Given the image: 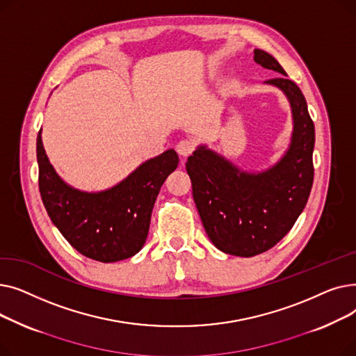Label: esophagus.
I'll use <instances>...</instances> for the list:
<instances>
[{
	"label": "esophagus",
	"mask_w": 356,
	"mask_h": 356,
	"mask_svg": "<svg viewBox=\"0 0 356 356\" xmlns=\"http://www.w3.org/2000/svg\"><path fill=\"white\" fill-rule=\"evenodd\" d=\"M176 149L177 153L181 156V157H188L193 153L195 149V143L192 140H180L176 145Z\"/></svg>",
	"instance_id": "1"
}]
</instances>
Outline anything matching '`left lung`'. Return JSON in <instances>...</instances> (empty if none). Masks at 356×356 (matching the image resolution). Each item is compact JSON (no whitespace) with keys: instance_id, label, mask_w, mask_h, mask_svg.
Here are the masks:
<instances>
[{"instance_id":"left-lung-1","label":"left lung","mask_w":356,"mask_h":356,"mask_svg":"<svg viewBox=\"0 0 356 356\" xmlns=\"http://www.w3.org/2000/svg\"><path fill=\"white\" fill-rule=\"evenodd\" d=\"M254 60L282 76L264 83L287 97L293 133L284 156L263 172L241 170L231 160L199 145L186 163L193 199L212 244L225 254L254 257L273 248L303 212L313 184L314 124L303 93L264 50Z\"/></svg>"}]
</instances>
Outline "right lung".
Segmentation results:
<instances>
[{
	"label": "right lung",
	"instance_id": "obj_1",
	"mask_svg": "<svg viewBox=\"0 0 356 356\" xmlns=\"http://www.w3.org/2000/svg\"><path fill=\"white\" fill-rule=\"evenodd\" d=\"M35 152L44 208L74 250L101 263H115L143 248L160 188L179 164L173 148L144 161L122 181L101 192L74 189L56 173L44 152L42 129Z\"/></svg>",
	"mask_w": 356,
	"mask_h": 356
}]
</instances>
